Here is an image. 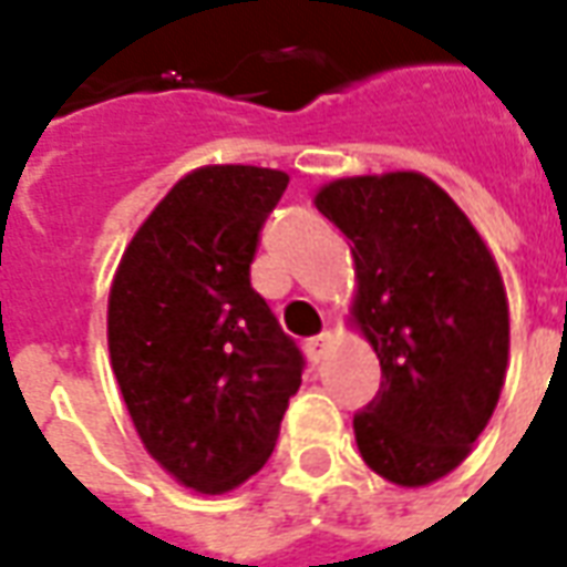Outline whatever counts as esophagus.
Returning a JSON list of instances; mask_svg holds the SVG:
<instances>
[{
  "mask_svg": "<svg viewBox=\"0 0 567 567\" xmlns=\"http://www.w3.org/2000/svg\"><path fill=\"white\" fill-rule=\"evenodd\" d=\"M331 343H333V333L331 331H324V333H319L316 340H309V343H307L309 361H312V364H319L321 358L328 355V349H331Z\"/></svg>",
  "mask_w": 567,
  "mask_h": 567,
  "instance_id": "34e87169",
  "label": "esophagus"
}]
</instances>
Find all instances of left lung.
<instances>
[{
    "label": "left lung",
    "mask_w": 567,
    "mask_h": 567,
    "mask_svg": "<svg viewBox=\"0 0 567 567\" xmlns=\"http://www.w3.org/2000/svg\"><path fill=\"white\" fill-rule=\"evenodd\" d=\"M312 203L352 243L349 324L382 368L352 422L358 452L394 486H431L471 455L504 389L498 260L458 203L413 169L333 178Z\"/></svg>",
    "instance_id": "8db88e82"
}]
</instances>
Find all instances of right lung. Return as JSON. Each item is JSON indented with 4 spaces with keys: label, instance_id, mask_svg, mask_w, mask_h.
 <instances>
[{
    "label": "right lung",
    "instance_id": "obj_1",
    "mask_svg": "<svg viewBox=\"0 0 567 567\" xmlns=\"http://www.w3.org/2000/svg\"><path fill=\"white\" fill-rule=\"evenodd\" d=\"M285 187L282 169H190L140 224L109 288V358L133 427L199 495L258 474L300 389L303 358L251 288Z\"/></svg>",
    "mask_w": 567,
    "mask_h": 567
}]
</instances>
